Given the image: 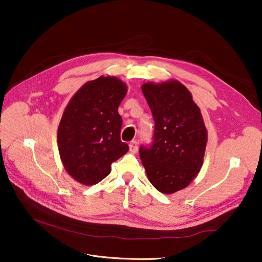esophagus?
Here are the masks:
<instances>
[{
    "mask_svg": "<svg viewBox=\"0 0 262 262\" xmlns=\"http://www.w3.org/2000/svg\"><path fill=\"white\" fill-rule=\"evenodd\" d=\"M129 150H130L132 153H137V152H138V142H137L136 140H133L129 143Z\"/></svg>",
    "mask_w": 262,
    "mask_h": 262,
    "instance_id": "esophagus-1",
    "label": "esophagus"
}]
</instances>
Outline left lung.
Returning <instances> with one entry per match:
<instances>
[{"label": "left lung", "mask_w": 262, "mask_h": 262, "mask_svg": "<svg viewBox=\"0 0 262 262\" xmlns=\"http://www.w3.org/2000/svg\"><path fill=\"white\" fill-rule=\"evenodd\" d=\"M155 123L153 141L139 147L148 181L161 193L187 187L200 172L207 130L198 105L180 81L142 85Z\"/></svg>", "instance_id": "8db88e82"}]
</instances>
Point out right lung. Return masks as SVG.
I'll use <instances>...</instances> for the list:
<instances>
[{
	"mask_svg": "<svg viewBox=\"0 0 262 262\" xmlns=\"http://www.w3.org/2000/svg\"><path fill=\"white\" fill-rule=\"evenodd\" d=\"M127 88L116 77L101 76L82 86L64 109L58 126L63 167L74 180L95 185L112 171V163L127 153L122 142L118 113Z\"/></svg>",
	"mask_w": 262,
	"mask_h": 262,
	"instance_id": "add662e5",
	"label": "right lung"
}]
</instances>
